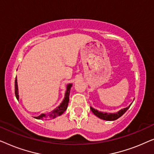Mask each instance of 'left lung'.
<instances>
[{
	"instance_id": "left-lung-1",
	"label": "left lung",
	"mask_w": 154,
	"mask_h": 154,
	"mask_svg": "<svg viewBox=\"0 0 154 154\" xmlns=\"http://www.w3.org/2000/svg\"><path fill=\"white\" fill-rule=\"evenodd\" d=\"M131 104L129 105L128 107L126 108L122 109L121 110L118 111L116 113H104V112H102V111H99L97 109L92 108V106H90V109H91L92 112L94 113L96 116H97L100 119L104 120V121H115L122 116L124 113H125L128 109L130 108V106H131Z\"/></svg>"
}]
</instances>
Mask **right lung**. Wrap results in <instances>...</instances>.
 I'll return each mask as SVG.
<instances>
[{
    "label": "right lung",
    "mask_w": 154,
    "mask_h": 154,
    "mask_svg": "<svg viewBox=\"0 0 154 154\" xmlns=\"http://www.w3.org/2000/svg\"><path fill=\"white\" fill-rule=\"evenodd\" d=\"M71 87H72V83H69L66 85V92H65L64 100H63L62 103H61L57 108H55L53 111H52L51 112L48 113H41V114L38 116L34 117L35 119L42 120H51L62 115V113L66 110L67 106H68L69 101V94H70V90ZM14 92H15L16 98L17 99V100H19V91L17 77L15 79V82H14Z\"/></svg>",
    "instance_id": "add662e5"
}]
</instances>
